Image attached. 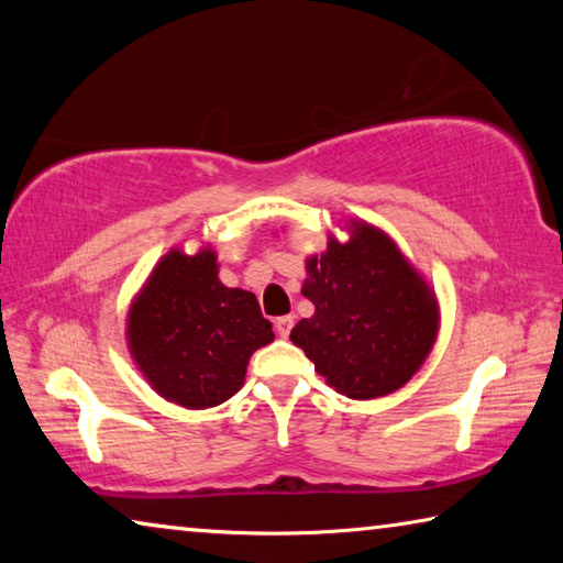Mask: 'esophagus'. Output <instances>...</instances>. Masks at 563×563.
Here are the masks:
<instances>
[{
    "label": "esophagus",
    "instance_id": "esophagus-1",
    "mask_svg": "<svg viewBox=\"0 0 563 563\" xmlns=\"http://www.w3.org/2000/svg\"><path fill=\"white\" fill-rule=\"evenodd\" d=\"M292 330V316H283V318H275V332H278L280 338H288Z\"/></svg>",
    "mask_w": 563,
    "mask_h": 563
}]
</instances>
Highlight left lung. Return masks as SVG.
Wrapping results in <instances>:
<instances>
[{
  "label": "left lung",
  "instance_id": "left-lung-1",
  "mask_svg": "<svg viewBox=\"0 0 563 563\" xmlns=\"http://www.w3.org/2000/svg\"><path fill=\"white\" fill-rule=\"evenodd\" d=\"M345 228V243L330 233L325 251L305 261L302 295L316 312L290 340L340 395L377 399L405 387L430 357L440 302L383 228L360 218Z\"/></svg>",
  "mask_w": 563,
  "mask_h": 563
}]
</instances>
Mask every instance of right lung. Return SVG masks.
Listing matches in <instances>:
<instances>
[{
  "label": "right lung",
  "instance_id": "add662e5",
  "mask_svg": "<svg viewBox=\"0 0 563 563\" xmlns=\"http://www.w3.org/2000/svg\"><path fill=\"white\" fill-rule=\"evenodd\" d=\"M253 292L218 278V253L170 247L126 312V345L154 393L186 409L223 405L251 355L273 342Z\"/></svg>",
  "mask_w": 563,
  "mask_h": 563
}]
</instances>
